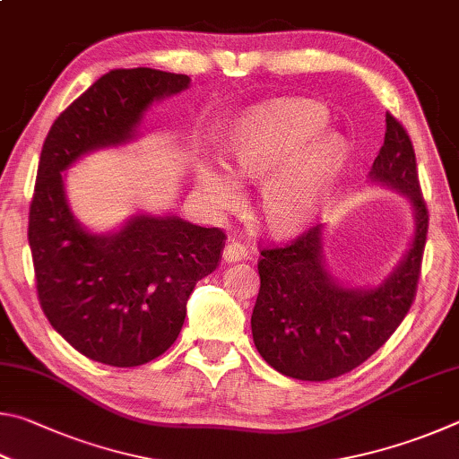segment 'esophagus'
<instances>
[{
  "label": "esophagus",
  "mask_w": 459,
  "mask_h": 459,
  "mask_svg": "<svg viewBox=\"0 0 459 459\" xmlns=\"http://www.w3.org/2000/svg\"><path fill=\"white\" fill-rule=\"evenodd\" d=\"M222 257H224V261H227V263L240 261V259L247 257V248L240 245V243H235V240H232V243H229L227 247H224Z\"/></svg>",
  "instance_id": "esophagus-1"
}]
</instances>
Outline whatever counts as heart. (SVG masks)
<instances>
[{"mask_svg":"<svg viewBox=\"0 0 459 459\" xmlns=\"http://www.w3.org/2000/svg\"><path fill=\"white\" fill-rule=\"evenodd\" d=\"M328 117L309 100L281 99L259 107L230 137L227 166L204 160L196 168V186L214 211L240 200L238 180L264 182L257 214L271 235L287 237L309 224L344 161V143L322 135ZM232 173L236 175L231 176Z\"/></svg>","mask_w":459,"mask_h":459,"instance_id":"obj_1","label":"heart"}]
</instances>
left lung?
Masks as SVG:
<instances>
[{
    "label": "left lung",
    "instance_id": "left-lung-1",
    "mask_svg": "<svg viewBox=\"0 0 459 459\" xmlns=\"http://www.w3.org/2000/svg\"><path fill=\"white\" fill-rule=\"evenodd\" d=\"M368 184L405 196L415 221L409 248L383 281H340L325 263L324 224L291 245L261 251L253 342L263 360L285 377L317 383L360 367L391 338L413 304L429 216L419 190L413 143L391 113Z\"/></svg>",
    "mask_w": 459,
    "mask_h": 459
}]
</instances>
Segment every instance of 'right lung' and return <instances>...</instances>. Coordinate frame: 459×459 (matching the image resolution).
<instances>
[{
  "instance_id": "1",
  "label": "right lung",
  "mask_w": 459,
  "mask_h": 459,
  "mask_svg": "<svg viewBox=\"0 0 459 459\" xmlns=\"http://www.w3.org/2000/svg\"><path fill=\"white\" fill-rule=\"evenodd\" d=\"M188 87L186 74L117 68L60 113L42 145L28 224L38 299L68 344L108 367H139L174 344L194 287L219 267L224 232L147 212L92 232L68 204L65 172L135 142L145 113Z\"/></svg>"
}]
</instances>
